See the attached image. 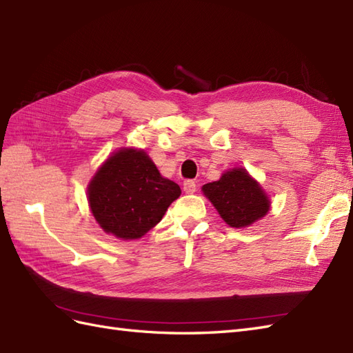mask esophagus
<instances>
[{
	"label": "esophagus",
	"mask_w": 353,
	"mask_h": 353,
	"mask_svg": "<svg viewBox=\"0 0 353 353\" xmlns=\"http://www.w3.org/2000/svg\"><path fill=\"white\" fill-rule=\"evenodd\" d=\"M183 190L184 193L187 194H192L196 192V183L193 181V179H185L184 184H183Z\"/></svg>",
	"instance_id": "34e87169"
}]
</instances>
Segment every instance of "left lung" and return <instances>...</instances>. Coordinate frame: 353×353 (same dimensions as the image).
Instances as JSON below:
<instances>
[{"label":"left lung","instance_id":"obj_1","mask_svg":"<svg viewBox=\"0 0 353 353\" xmlns=\"http://www.w3.org/2000/svg\"><path fill=\"white\" fill-rule=\"evenodd\" d=\"M220 217L232 228H247L270 211L271 202L261 184L243 168L230 169L219 181L202 187Z\"/></svg>","mask_w":353,"mask_h":353}]
</instances>
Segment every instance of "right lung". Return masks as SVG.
Listing matches in <instances>:
<instances>
[{"label":"right lung","mask_w":353,"mask_h":353,"mask_svg":"<svg viewBox=\"0 0 353 353\" xmlns=\"http://www.w3.org/2000/svg\"><path fill=\"white\" fill-rule=\"evenodd\" d=\"M179 194V185L160 175L147 152L134 148L112 154L88 185L94 219L106 234L125 241L156 226Z\"/></svg>","instance_id":"obj_1"}]
</instances>
